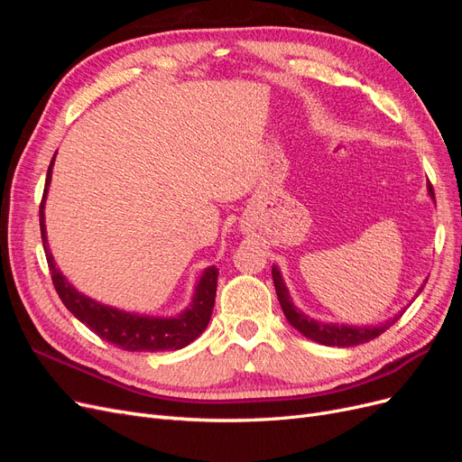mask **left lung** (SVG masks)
I'll list each match as a JSON object with an SVG mask.
<instances>
[{"label": "left lung", "mask_w": 462, "mask_h": 462, "mask_svg": "<svg viewBox=\"0 0 462 462\" xmlns=\"http://www.w3.org/2000/svg\"><path fill=\"white\" fill-rule=\"evenodd\" d=\"M430 194L433 197L431 187H430ZM272 275H273V285H275L279 304H282L283 314L289 319V324L295 328V329H299L304 335V337H309L312 341H318L321 345H328V346H355V345L368 343V341H372L375 337H380V335L385 329H389L402 316V312H401L393 319L385 321L383 326H375V328H351V326L346 328V326L321 324V321L306 318L302 312H299L295 309V306H292V302L289 299V291H287L283 279H282V275H279V270L275 268V265H273V270H272Z\"/></svg>", "instance_id": "left-lung-1"}]
</instances>
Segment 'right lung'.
I'll list each match as a JSON object with an SVG mask.
<instances>
[{"instance_id":"obj_1","label":"right lung","mask_w":462,"mask_h":462,"mask_svg":"<svg viewBox=\"0 0 462 462\" xmlns=\"http://www.w3.org/2000/svg\"><path fill=\"white\" fill-rule=\"evenodd\" d=\"M53 160L55 156L50 162L44 197H42V202H40V233H42V245H44L53 287L58 291L61 302L67 306V310L71 312L77 319H80L90 331H94L97 337H102L104 341L123 348V351H131V353L177 351V348H183L190 341L197 339L199 335L206 329L209 316H212V310H214L217 273H219L216 265H212V268H208L202 273L197 292H194L190 309H187L177 318H148V316H138V314L109 309V306H104L85 295H80V292L61 275V272L55 268L51 253L48 248L46 226H44V200H46V192L51 179Z\"/></svg>"}]
</instances>
